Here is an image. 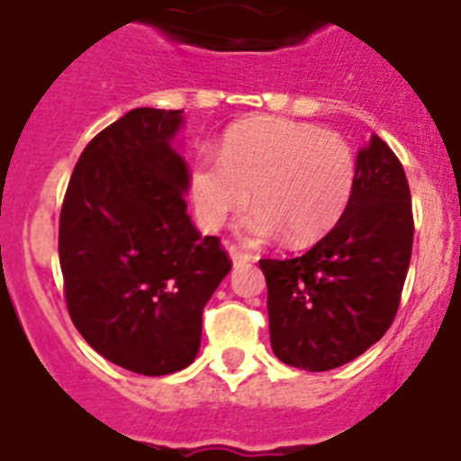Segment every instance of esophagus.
<instances>
[{"label": "esophagus", "instance_id": "1", "mask_svg": "<svg viewBox=\"0 0 461 461\" xmlns=\"http://www.w3.org/2000/svg\"><path fill=\"white\" fill-rule=\"evenodd\" d=\"M230 255H231V261H234V264H248V261H252L250 252L240 250V248H236V246H230Z\"/></svg>", "mask_w": 461, "mask_h": 461}]
</instances>
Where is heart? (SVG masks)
Returning <instances> with one entry per match:
<instances>
[{"label": "heart", "instance_id": "obj_1", "mask_svg": "<svg viewBox=\"0 0 461 461\" xmlns=\"http://www.w3.org/2000/svg\"><path fill=\"white\" fill-rule=\"evenodd\" d=\"M356 188V156L338 132L292 119H248L225 132L221 158L202 153L190 172L197 221L221 230L248 206L250 239L282 234L294 248L329 234Z\"/></svg>", "mask_w": 461, "mask_h": 461}]
</instances>
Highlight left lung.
Masks as SVG:
<instances>
[{
    "instance_id": "8db88e82",
    "label": "left lung",
    "mask_w": 461,
    "mask_h": 461,
    "mask_svg": "<svg viewBox=\"0 0 461 461\" xmlns=\"http://www.w3.org/2000/svg\"><path fill=\"white\" fill-rule=\"evenodd\" d=\"M411 248L404 167L372 135L356 158V188L338 225L305 255L259 259L273 354L310 372L358 358L391 329Z\"/></svg>"
}]
</instances>
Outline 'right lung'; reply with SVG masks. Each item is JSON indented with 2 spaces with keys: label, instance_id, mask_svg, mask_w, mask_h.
<instances>
[{
  "label": "right lung",
  "instance_id": "right-lung-1",
  "mask_svg": "<svg viewBox=\"0 0 461 461\" xmlns=\"http://www.w3.org/2000/svg\"><path fill=\"white\" fill-rule=\"evenodd\" d=\"M181 119L138 107L103 128L59 215L70 319L98 354L147 376L193 363L204 305L231 268L221 239H204L185 211L188 167L169 144Z\"/></svg>",
  "mask_w": 461,
  "mask_h": 461
}]
</instances>
